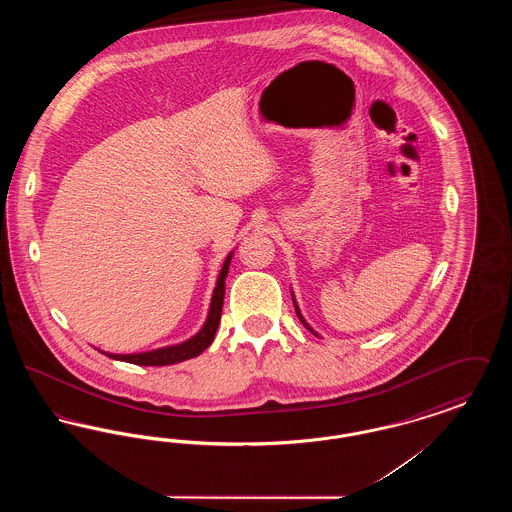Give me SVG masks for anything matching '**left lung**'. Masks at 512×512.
<instances>
[{
  "mask_svg": "<svg viewBox=\"0 0 512 512\" xmlns=\"http://www.w3.org/2000/svg\"><path fill=\"white\" fill-rule=\"evenodd\" d=\"M292 301H293V307H295V315H297V318H299V320H301V324H303V326H305V328H307V330H309V332H313V334H315V336H318L317 332H315V330H313V328H311V326H309V324H307V320H305V318H303V315H301V311H299V305H297V301H295V297H293V292H292Z\"/></svg>",
  "mask_w": 512,
  "mask_h": 512,
  "instance_id": "left-lung-1",
  "label": "left lung"
}]
</instances>
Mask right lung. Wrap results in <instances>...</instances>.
Listing matches in <instances>:
<instances>
[{
    "mask_svg": "<svg viewBox=\"0 0 512 512\" xmlns=\"http://www.w3.org/2000/svg\"><path fill=\"white\" fill-rule=\"evenodd\" d=\"M232 255H234V251L228 253V257L224 259L222 268H220L217 286L213 290V297H211V305H209V313H207V318H205V324L201 326V330L195 336H192L190 340L176 343V345H169V347L151 349V351H144V353H130V355L107 353V351H101V349L99 351L103 355H107L109 359L140 366L176 365V363H182V361H188V359H194L197 355H201L213 343L215 334H217V328H219L220 313H222V303H224V280L228 276Z\"/></svg>",
    "mask_w": 512,
    "mask_h": 512,
    "instance_id": "1",
    "label": "right lung"
}]
</instances>
